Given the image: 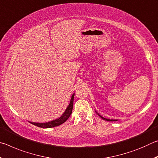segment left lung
<instances>
[{
  "instance_id": "1",
  "label": "left lung",
  "mask_w": 158,
  "mask_h": 158,
  "mask_svg": "<svg viewBox=\"0 0 158 158\" xmlns=\"http://www.w3.org/2000/svg\"><path fill=\"white\" fill-rule=\"evenodd\" d=\"M99 115V114H98ZM99 116H100V115H99ZM102 118L103 120H105V121H116L117 120H110V119H107V118H103V117H102L101 116H100Z\"/></svg>"
}]
</instances>
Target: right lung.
I'll return each instance as SVG.
<instances>
[{
    "instance_id": "right-lung-1",
    "label": "right lung",
    "mask_w": 158,
    "mask_h": 158,
    "mask_svg": "<svg viewBox=\"0 0 158 158\" xmlns=\"http://www.w3.org/2000/svg\"><path fill=\"white\" fill-rule=\"evenodd\" d=\"M74 96V94L72 95V98H71L70 102H69V105H68V108L66 109L65 111L64 112V114L59 118L54 120V121L48 122V123H33V122H30V123L31 124L36 125V126L42 127V128L53 127L58 126V125L63 124V123H65L67 120L68 119V118L70 116V115L72 114V111H73Z\"/></svg>"
}]
</instances>
